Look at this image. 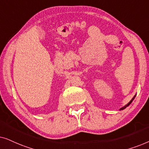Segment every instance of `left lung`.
Here are the masks:
<instances>
[{"label":"left lung","instance_id":"1","mask_svg":"<svg viewBox=\"0 0 149 149\" xmlns=\"http://www.w3.org/2000/svg\"><path fill=\"white\" fill-rule=\"evenodd\" d=\"M136 94L135 95H134V96L133 97V98H132V99L131 100H130V101L129 102H128V103L127 104L125 105V106H124V107H123L122 108H121V109H119V111H122V110H124V109H125V108H127V107H128V106H129V105L130 104H131V103L132 102H133V100H134V98H135V97H136Z\"/></svg>","mask_w":149,"mask_h":149}]
</instances>
